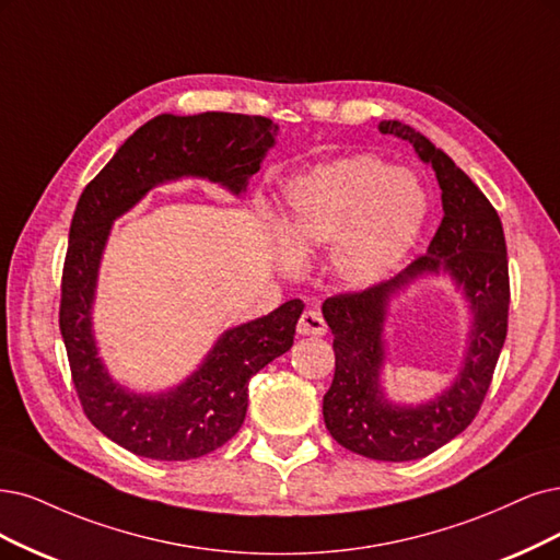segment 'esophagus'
I'll return each mask as SVG.
<instances>
[{
	"label": "esophagus",
	"instance_id": "1",
	"mask_svg": "<svg viewBox=\"0 0 560 560\" xmlns=\"http://www.w3.org/2000/svg\"><path fill=\"white\" fill-rule=\"evenodd\" d=\"M298 332L302 337H323L327 332V325L318 312H304L298 323Z\"/></svg>",
	"mask_w": 560,
	"mask_h": 560
}]
</instances>
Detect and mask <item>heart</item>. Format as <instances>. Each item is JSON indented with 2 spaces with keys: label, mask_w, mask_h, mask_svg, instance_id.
<instances>
[{
  "label": "heart",
  "mask_w": 560,
  "mask_h": 560,
  "mask_svg": "<svg viewBox=\"0 0 560 560\" xmlns=\"http://www.w3.org/2000/svg\"><path fill=\"white\" fill-rule=\"evenodd\" d=\"M427 196L416 175L374 154L316 165L288 179L277 214L275 258L288 275L329 248V267L348 288L387 279L416 246Z\"/></svg>",
  "instance_id": "b5f03b06"
}]
</instances>
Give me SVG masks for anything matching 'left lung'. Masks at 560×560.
Returning a JSON list of instances; mask_svg holds the SVG:
<instances>
[{
    "label": "left lung",
    "instance_id": "8db88e82",
    "mask_svg": "<svg viewBox=\"0 0 560 560\" xmlns=\"http://www.w3.org/2000/svg\"><path fill=\"white\" fill-rule=\"evenodd\" d=\"M378 131L410 142L431 165L443 221L427 254L401 275L362 293L325 300L323 318L335 335L337 369L323 397V418L332 439L350 452L376 462H412L459 436L485 401L508 335V254L499 212L457 163L408 124L383 119ZM424 276H445L463 293L471 314L467 348L458 376L436 398L397 405L382 385L384 323L390 300Z\"/></svg>",
    "mask_w": 560,
    "mask_h": 560
}]
</instances>
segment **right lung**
Returning a JSON list of instances; mask_svg holds the SVG:
<instances>
[{"mask_svg": "<svg viewBox=\"0 0 560 560\" xmlns=\"http://www.w3.org/2000/svg\"><path fill=\"white\" fill-rule=\"evenodd\" d=\"M277 133L272 119L256 115H156L124 140L75 205L59 329L85 416L138 457L186 462L231 441L246 416L248 381L291 350L304 304L288 300L262 318L225 329L191 374L168 389H131L110 376L94 337L98 269L113 223L154 186L184 177L219 184L240 198Z\"/></svg>", "mask_w": 560, "mask_h": 560, "instance_id": "obj_1", "label": "right lung"}]
</instances>
